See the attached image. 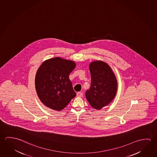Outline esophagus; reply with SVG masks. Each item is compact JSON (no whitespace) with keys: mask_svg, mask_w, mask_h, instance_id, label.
Segmentation results:
<instances>
[{"mask_svg":"<svg viewBox=\"0 0 157 157\" xmlns=\"http://www.w3.org/2000/svg\"><path fill=\"white\" fill-rule=\"evenodd\" d=\"M77 96L78 97H82V93H80V92H78L77 94Z\"/></svg>","mask_w":157,"mask_h":157,"instance_id":"obj_1","label":"esophagus"}]
</instances>
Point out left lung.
<instances>
[{
  "mask_svg": "<svg viewBox=\"0 0 157 157\" xmlns=\"http://www.w3.org/2000/svg\"><path fill=\"white\" fill-rule=\"evenodd\" d=\"M89 70L91 82L85 96L91 107L99 110L110 104L116 97L118 82L111 67L104 61L90 62Z\"/></svg>",
  "mask_w": 157,
  "mask_h": 157,
  "instance_id": "obj_1",
  "label": "left lung"
}]
</instances>
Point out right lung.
<instances>
[{"label": "right lung", "instance_id": "obj_1", "mask_svg": "<svg viewBox=\"0 0 157 157\" xmlns=\"http://www.w3.org/2000/svg\"><path fill=\"white\" fill-rule=\"evenodd\" d=\"M76 67L72 60L56 57L46 59L36 72L35 87L41 102L55 111L64 109L76 96L69 75Z\"/></svg>", "mask_w": 157, "mask_h": 157}]
</instances>
